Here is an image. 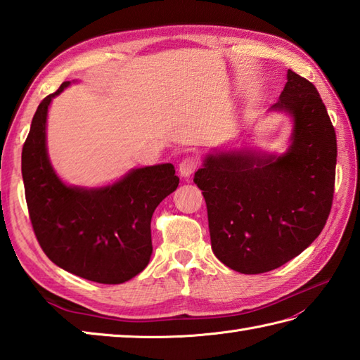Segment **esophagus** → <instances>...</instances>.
I'll return each instance as SVG.
<instances>
[{"label":"esophagus","mask_w":360,"mask_h":360,"mask_svg":"<svg viewBox=\"0 0 360 360\" xmlns=\"http://www.w3.org/2000/svg\"><path fill=\"white\" fill-rule=\"evenodd\" d=\"M196 168H198V160L195 158H186L184 160H181L178 172L182 178H190V174H193Z\"/></svg>","instance_id":"1"}]
</instances>
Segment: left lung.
Wrapping results in <instances>:
<instances>
[{"mask_svg":"<svg viewBox=\"0 0 360 360\" xmlns=\"http://www.w3.org/2000/svg\"><path fill=\"white\" fill-rule=\"evenodd\" d=\"M271 112L292 122L288 148H213L195 173L207 204L212 250L241 274L277 269L300 255L330 215L338 141L316 86L288 70Z\"/></svg>","mask_w":360,"mask_h":360,"instance_id":"1","label":"left lung"}]
</instances>
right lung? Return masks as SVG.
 I'll return each instance as SVG.
<instances>
[{
	"label": "right lung",
	"mask_w": 360,
	"mask_h": 360,
	"mask_svg": "<svg viewBox=\"0 0 360 360\" xmlns=\"http://www.w3.org/2000/svg\"><path fill=\"white\" fill-rule=\"evenodd\" d=\"M70 85L62 83L38 105L22 147L29 215L52 263L89 281L119 285L150 263L153 212L178 188L179 178L167 162L131 168L101 187L66 184L49 159L46 127L52 101Z\"/></svg>",
	"instance_id": "obj_1"
}]
</instances>
